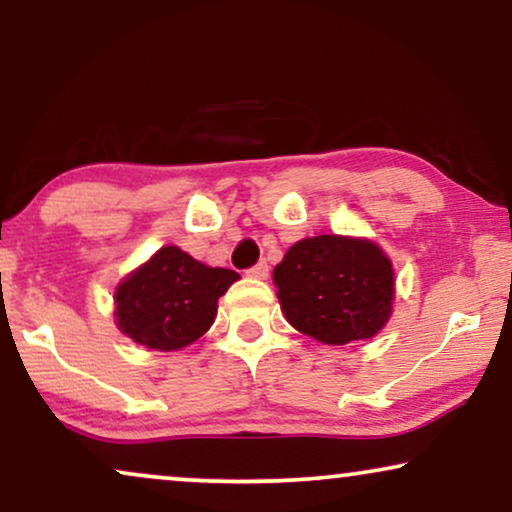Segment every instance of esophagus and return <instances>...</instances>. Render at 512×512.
<instances>
[{"label":"esophagus","mask_w":512,"mask_h":512,"mask_svg":"<svg viewBox=\"0 0 512 512\" xmlns=\"http://www.w3.org/2000/svg\"><path fill=\"white\" fill-rule=\"evenodd\" d=\"M268 275H270V268H268V263H265V261L256 263L254 268L249 270V277H254V279H268Z\"/></svg>","instance_id":"esophagus-1"}]
</instances>
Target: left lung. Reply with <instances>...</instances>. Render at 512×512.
<instances>
[{"label": "left lung", "mask_w": 512, "mask_h": 512, "mask_svg": "<svg viewBox=\"0 0 512 512\" xmlns=\"http://www.w3.org/2000/svg\"><path fill=\"white\" fill-rule=\"evenodd\" d=\"M272 282L286 321L324 345L375 338L394 310V268L366 237H305L275 265Z\"/></svg>", "instance_id": "left-lung-1"}]
</instances>
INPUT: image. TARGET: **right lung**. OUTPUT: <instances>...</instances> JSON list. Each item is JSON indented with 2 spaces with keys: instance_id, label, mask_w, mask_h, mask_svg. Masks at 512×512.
Segmentation results:
<instances>
[{
  "instance_id": "1",
  "label": "right lung",
  "mask_w": 512,
  "mask_h": 512,
  "mask_svg": "<svg viewBox=\"0 0 512 512\" xmlns=\"http://www.w3.org/2000/svg\"><path fill=\"white\" fill-rule=\"evenodd\" d=\"M237 279L235 270L209 268L167 244L116 286L118 331L156 352L184 349L209 331L216 303Z\"/></svg>"
}]
</instances>
